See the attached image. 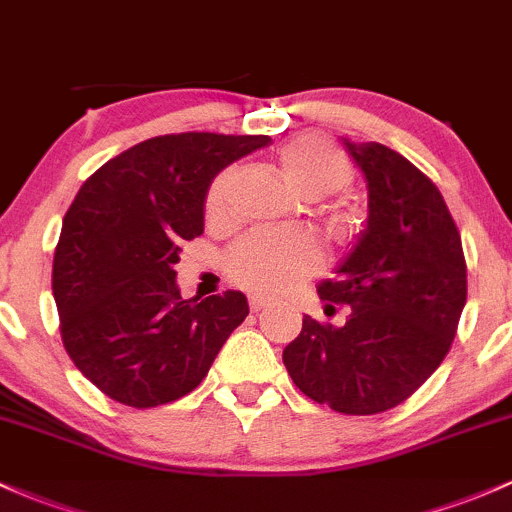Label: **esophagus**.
Wrapping results in <instances>:
<instances>
[{"mask_svg": "<svg viewBox=\"0 0 512 512\" xmlns=\"http://www.w3.org/2000/svg\"><path fill=\"white\" fill-rule=\"evenodd\" d=\"M268 305V300L266 298H261V295H251L249 298V307H251V312H258V310H263V307Z\"/></svg>", "mask_w": 512, "mask_h": 512, "instance_id": "1", "label": "esophagus"}]
</instances>
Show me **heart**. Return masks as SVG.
I'll use <instances>...</instances> for the list:
<instances>
[{
	"mask_svg": "<svg viewBox=\"0 0 512 512\" xmlns=\"http://www.w3.org/2000/svg\"><path fill=\"white\" fill-rule=\"evenodd\" d=\"M278 170L288 188L305 200L329 195L351 183V163L339 148L315 136L280 146ZM234 183L232 170H224L207 192V212L219 214ZM320 263V249L305 234L256 232L244 236L229 251L227 271L234 280L261 293H283L302 283Z\"/></svg>",
	"mask_w": 512,
	"mask_h": 512,
	"instance_id": "1",
	"label": "heart"
}]
</instances>
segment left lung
<instances>
[{"instance_id": "8db88e82", "label": "left lung", "mask_w": 512, "mask_h": 512, "mask_svg": "<svg viewBox=\"0 0 512 512\" xmlns=\"http://www.w3.org/2000/svg\"><path fill=\"white\" fill-rule=\"evenodd\" d=\"M364 173L368 217L317 293L342 327L302 317L283 364L307 398L344 415L408 400L437 371L466 305L461 236L437 185L393 148L342 139Z\"/></svg>"}]
</instances>
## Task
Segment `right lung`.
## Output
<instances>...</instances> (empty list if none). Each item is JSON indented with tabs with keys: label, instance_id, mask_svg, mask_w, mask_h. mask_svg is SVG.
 <instances>
[{
	"label": "right lung",
	"instance_id": "add662e5",
	"mask_svg": "<svg viewBox=\"0 0 512 512\" xmlns=\"http://www.w3.org/2000/svg\"><path fill=\"white\" fill-rule=\"evenodd\" d=\"M271 136L207 131L141 141L82 183L53 256L65 351L129 408L173 403L202 383L249 315L239 290L180 298L183 241L205 232L212 180Z\"/></svg>",
	"mask_w": 512,
	"mask_h": 512
}]
</instances>
